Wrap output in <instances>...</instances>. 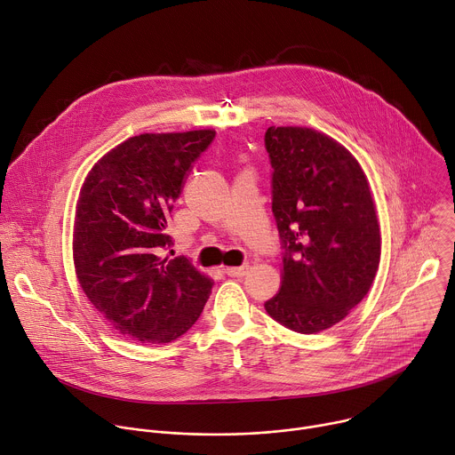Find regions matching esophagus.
Returning <instances> with one entry per match:
<instances>
[{
	"instance_id": "esophagus-1",
	"label": "esophagus",
	"mask_w": 455,
	"mask_h": 455,
	"mask_svg": "<svg viewBox=\"0 0 455 455\" xmlns=\"http://www.w3.org/2000/svg\"><path fill=\"white\" fill-rule=\"evenodd\" d=\"M246 269H248V266H232V267H225V273L228 275V276H243L244 273H246Z\"/></svg>"
}]
</instances>
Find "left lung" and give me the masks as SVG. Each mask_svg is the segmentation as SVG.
<instances>
[{
    "label": "left lung",
    "instance_id": "obj_1",
    "mask_svg": "<svg viewBox=\"0 0 455 455\" xmlns=\"http://www.w3.org/2000/svg\"><path fill=\"white\" fill-rule=\"evenodd\" d=\"M271 211L282 244V285L266 313L316 334L347 318L370 291L380 230L368 180L350 151L301 126H269Z\"/></svg>",
    "mask_w": 455,
    "mask_h": 455
}]
</instances>
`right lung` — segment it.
<instances>
[{
  "instance_id": "1",
  "label": "right lung",
  "mask_w": 455,
  "mask_h": 455,
  "mask_svg": "<svg viewBox=\"0 0 455 455\" xmlns=\"http://www.w3.org/2000/svg\"><path fill=\"white\" fill-rule=\"evenodd\" d=\"M214 130L140 133L92 168L80 193L73 255L91 304L123 336L172 343L200 318L214 282L163 251L173 204Z\"/></svg>"
}]
</instances>
